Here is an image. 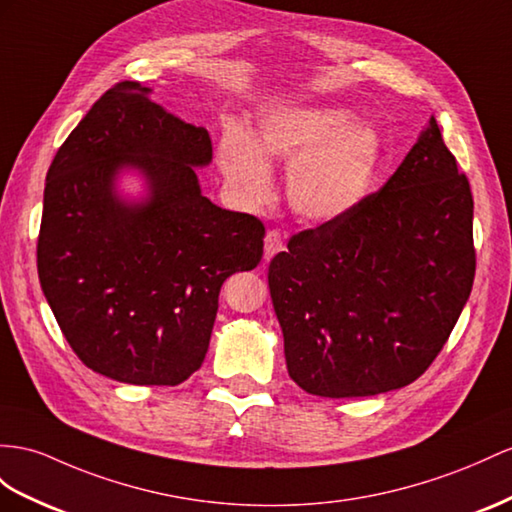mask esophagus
<instances>
[{
  "label": "esophagus",
  "instance_id": "obj_1",
  "mask_svg": "<svg viewBox=\"0 0 512 512\" xmlns=\"http://www.w3.org/2000/svg\"><path fill=\"white\" fill-rule=\"evenodd\" d=\"M264 244H266V246H264V259L270 261L279 251H283V235H281L277 229H270V231L266 233Z\"/></svg>",
  "mask_w": 512,
  "mask_h": 512
}]
</instances>
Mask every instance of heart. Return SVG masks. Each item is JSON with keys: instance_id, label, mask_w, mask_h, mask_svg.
<instances>
[{"instance_id": "heart-1", "label": "heart", "mask_w": 512, "mask_h": 512, "mask_svg": "<svg viewBox=\"0 0 512 512\" xmlns=\"http://www.w3.org/2000/svg\"><path fill=\"white\" fill-rule=\"evenodd\" d=\"M376 127L355 125L342 106L281 108L259 123L251 140L227 136L218 160L233 190L246 203L266 201L272 190L266 162L292 164L287 199L309 220H335L352 212L368 194L381 162Z\"/></svg>"}]
</instances>
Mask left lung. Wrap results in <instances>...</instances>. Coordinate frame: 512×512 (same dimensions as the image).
Returning a JSON list of instances; mask_svg holds the SVG:
<instances>
[{"mask_svg":"<svg viewBox=\"0 0 512 512\" xmlns=\"http://www.w3.org/2000/svg\"><path fill=\"white\" fill-rule=\"evenodd\" d=\"M474 274L469 181L430 119L381 190L270 261L287 372L322 398L411 385L448 342Z\"/></svg>","mask_w":512,"mask_h":512,"instance_id":"left-lung-1","label":"left lung"}]
</instances>
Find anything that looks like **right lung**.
<instances>
[{"label":"right lung","instance_id":"1","mask_svg":"<svg viewBox=\"0 0 512 512\" xmlns=\"http://www.w3.org/2000/svg\"><path fill=\"white\" fill-rule=\"evenodd\" d=\"M138 82L106 90L47 170L36 264L62 335L97 374L175 387L201 368L220 287L253 270L266 229L201 194L212 162L205 127L177 119ZM123 167L148 179L121 200Z\"/></svg>","mask_w":512,"mask_h":512}]
</instances>
